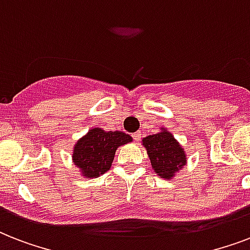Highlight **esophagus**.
<instances>
[{
	"mask_svg": "<svg viewBox=\"0 0 250 250\" xmlns=\"http://www.w3.org/2000/svg\"><path fill=\"white\" fill-rule=\"evenodd\" d=\"M132 137H133V140H135L137 143V141H139L141 139V132H135L132 135Z\"/></svg>",
	"mask_w": 250,
	"mask_h": 250,
	"instance_id": "obj_1",
	"label": "esophagus"
}]
</instances>
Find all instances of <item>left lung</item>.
Instances as JSON below:
<instances>
[{"label": "left lung", "instance_id": "1", "mask_svg": "<svg viewBox=\"0 0 250 250\" xmlns=\"http://www.w3.org/2000/svg\"><path fill=\"white\" fill-rule=\"evenodd\" d=\"M153 170L158 176L171 179L179 168L186 166V153L170 132L162 129L156 135L143 139Z\"/></svg>", "mask_w": 250, "mask_h": 250}]
</instances>
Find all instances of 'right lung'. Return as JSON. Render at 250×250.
I'll list each match as a JSON object with an SVG mask.
<instances>
[{
	"instance_id": "right-lung-1",
	"label": "right lung",
	"mask_w": 250,
	"mask_h": 250,
	"mask_svg": "<svg viewBox=\"0 0 250 250\" xmlns=\"http://www.w3.org/2000/svg\"><path fill=\"white\" fill-rule=\"evenodd\" d=\"M132 141V137L121 131L90 129L76 143L72 161L88 179L105 174L111 166L118 146Z\"/></svg>"
}]
</instances>
